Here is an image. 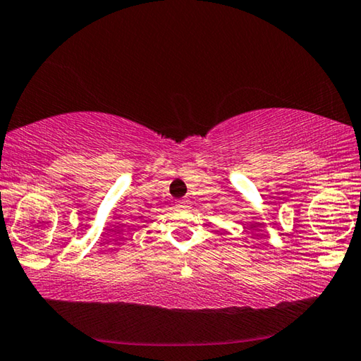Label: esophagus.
<instances>
[{"instance_id": "esophagus-1", "label": "esophagus", "mask_w": 361, "mask_h": 361, "mask_svg": "<svg viewBox=\"0 0 361 361\" xmlns=\"http://www.w3.org/2000/svg\"><path fill=\"white\" fill-rule=\"evenodd\" d=\"M176 203L179 208H187V206L190 204V200H179V202H176Z\"/></svg>"}]
</instances>
